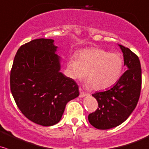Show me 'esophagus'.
I'll use <instances>...</instances> for the list:
<instances>
[{
    "label": "esophagus",
    "instance_id": "obj_1",
    "mask_svg": "<svg viewBox=\"0 0 149 149\" xmlns=\"http://www.w3.org/2000/svg\"><path fill=\"white\" fill-rule=\"evenodd\" d=\"M79 91H80V95H79V97H85L87 95V94L85 93V92H84L81 89H79Z\"/></svg>",
    "mask_w": 149,
    "mask_h": 149
}]
</instances>
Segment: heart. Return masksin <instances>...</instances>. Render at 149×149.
<instances>
[{
	"mask_svg": "<svg viewBox=\"0 0 149 149\" xmlns=\"http://www.w3.org/2000/svg\"><path fill=\"white\" fill-rule=\"evenodd\" d=\"M67 68L71 79H82L86 73L89 86H93L95 90H105L119 80L123 70V60L116 53L90 48L81 51L78 57L72 56Z\"/></svg>",
	"mask_w": 149,
	"mask_h": 149,
	"instance_id": "1",
	"label": "heart"
}]
</instances>
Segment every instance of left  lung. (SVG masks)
<instances>
[{"instance_id":"8db88e82","label":"left lung","mask_w":149,"mask_h":149,"mask_svg":"<svg viewBox=\"0 0 149 149\" xmlns=\"http://www.w3.org/2000/svg\"><path fill=\"white\" fill-rule=\"evenodd\" d=\"M127 70L111 89L92 96L98 108L88 116L89 123L99 130L116 127L127 119L136 107L141 89V68L139 58L130 49L119 45Z\"/></svg>"}]
</instances>
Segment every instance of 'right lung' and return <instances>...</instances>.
Returning a JSON list of instances; mask_svg holds the SVG:
<instances>
[{
  "instance_id": "obj_1",
  "label": "right lung",
  "mask_w": 149,
  "mask_h": 149,
  "mask_svg": "<svg viewBox=\"0 0 149 149\" xmlns=\"http://www.w3.org/2000/svg\"><path fill=\"white\" fill-rule=\"evenodd\" d=\"M54 40L35 39L22 46L10 75L13 97L25 117L42 126L58 123L66 104L79 95L74 80L61 70Z\"/></svg>"
}]
</instances>
